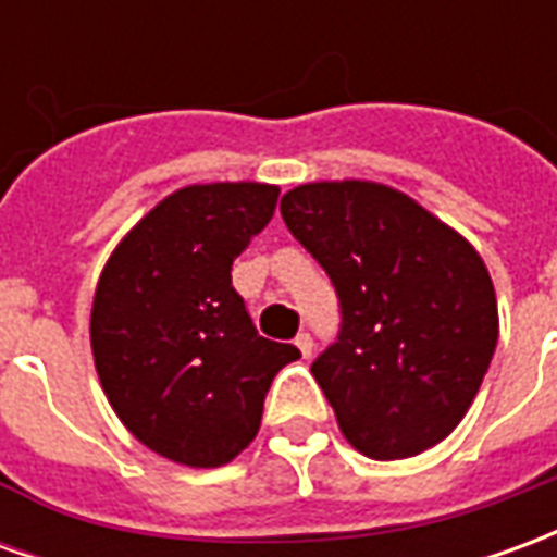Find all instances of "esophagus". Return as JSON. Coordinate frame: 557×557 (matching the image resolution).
I'll list each match as a JSON object with an SVG mask.
<instances>
[{"label":"esophagus","mask_w":557,"mask_h":557,"mask_svg":"<svg viewBox=\"0 0 557 557\" xmlns=\"http://www.w3.org/2000/svg\"><path fill=\"white\" fill-rule=\"evenodd\" d=\"M295 346H298V349H301V355L304 358H310V355H313V337H310V334H307V331H301V334H298V337H295Z\"/></svg>","instance_id":"esophagus-1"}]
</instances>
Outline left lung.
Listing matches in <instances>:
<instances>
[{"label": "left lung", "mask_w": 557, "mask_h": 557, "mask_svg": "<svg viewBox=\"0 0 557 557\" xmlns=\"http://www.w3.org/2000/svg\"><path fill=\"white\" fill-rule=\"evenodd\" d=\"M280 211L337 292V339L310 373L343 435L373 459L442 442L478 397L498 343L478 250L385 184H301Z\"/></svg>", "instance_id": "left-lung-1"}]
</instances>
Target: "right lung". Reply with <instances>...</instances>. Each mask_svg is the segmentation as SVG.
Listing matches in <instances>:
<instances>
[{"instance_id":"add662e5","label":"right lung","mask_w":557,"mask_h":557,"mask_svg":"<svg viewBox=\"0 0 557 557\" xmlns=\"http://www.w3.org/2000/svg\"><path fill=\"white\" fill-rule=\"evenodd\" d=\"M271 184H194L115 247L91 307L103 394L139 442L214 468L253 442L274 375L301 351L256 331L232 262L277 208Z\"/></svg>"}]
</instances>
